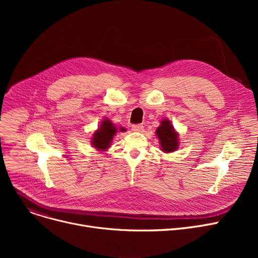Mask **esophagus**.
Returning a JSON list of instances; mask_svg holds the SVG:
<instances>
[{
	"instance_id": "esophagus-1",
	"label": "esophagus",
	"mask_w": 258,
	"mask_h": 258,
	"mask_svg": "<svg viewBox=\"0 0 258 258\" xmlns=\"http://www.w3.org/2000/svg\"><path fill=\"white\" fill-rule=\"evenodd\" d=\"M142 130H143V125L140 123L132 125V131H134V132H141Z\"/></svg>"
}]
</instances>
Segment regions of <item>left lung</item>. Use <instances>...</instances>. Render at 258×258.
<instances>
[{
  "instance_id": "8db88e82",
  "label": "left lung",
  "mask_w": 258,
  "mask_h": 258,
  "mask_svg": "<svg viewBox=\"0 0 258 258\" xmlns=\"http://www.w3.org/2000/svg\"><path fill=\"white\" fill-rule=\"evenodd\" d=\"M157 137L160 140L162 151L165 153H171L175 151L179 146L178 134L174 132L173 126L170 124V121H161V125L156 131Z\"/></svg>"
}]
</instances>
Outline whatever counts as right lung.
Returning <instances> with one entry per match:
<instances>
[{"instance_id": "right-lung-1", "label": "right lung", "mask_w": 258, "mask_h": 258, "mask_svg": "<svg viewBox=\"0 0 258 258\" xmlns=\"http://www.w3.org/2000/svg\"><path fill=\"white\" fill-rule=\"evenodd\" d=\"M120 131H124L123 128H120ZM117 133L116 126L112 123L108 119H104L100 127L94 133L92 138V144L95 148L98 151H103L111 145L112 139Z\"/></svg>"}]
</instances>
